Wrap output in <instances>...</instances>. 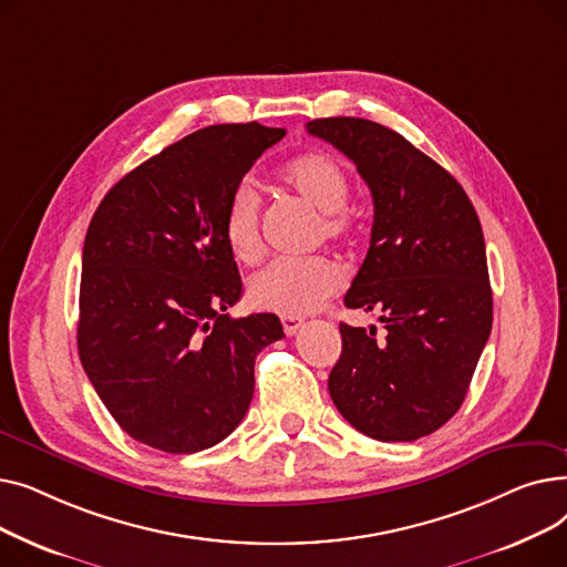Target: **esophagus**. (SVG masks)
<instances>
[{"instance_id": "obj_1", "label": "esophagus", "mask_w": 567, "mask_h": 567, "mask_svg": "<svg viewBox=\"0 0 567 567\" xmlns=\"http://www.w3.org/2000/svg\"><path fill=\"white\" fill-rule=\"evenodd\" d=\"M301 326H303V319H299V317H289V315L282 317V329H285L287 336H296V333H299Z\"/></svg>"}]
</instances>
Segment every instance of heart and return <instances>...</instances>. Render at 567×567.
<instances>
[{
  "label": "heart",
  "instance_id": "obj_1",
  "mask_svg": "<svg viewBox=\"0 0 567 567\" xmlns=\"http://www.w3.org/2000/svg\"><path fill=\"white\" fill-rule=\"evenodd\" d=\"M280 182L321 212L319 234L342 241L355 231L349 214V176L344 167L321 152H306L280 167ZM223 238L238 261H255L259 241V197L248 186H236L223 214ZM344 285L340 264L326 257L276 259L248 282V299L255 308L278 315H308Z\"/></svg>",
  "mask_w": 567,
  "mask_h": 567
}]
</instances>
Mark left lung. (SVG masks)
Wrapping results in <instances>:
<instances>
[{
	"label": "left lung",
	"mask_w": 567,
	"mask_h": 567,
	"mask_svg": "<svg viewBox=\"0 0 567 567\" xmlns=\"http://www.w3.org/2000/svg\"><path fill=\"white\" fill-rule=\"evenodd\" d=\"M374 202L370 250L347 308L381 312L383 338L340 323L329 393L377 441H415L462 406L492 331V287L478 214L453 174L400 133L355 116L315 118Z\"/></svg>",
	"instance_id": "left-lung-1"
}]
</instances>
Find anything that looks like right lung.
I'll return each mask as SVG.
<instances>
[{
  "label": "right lung",
  "mask_w": 567,
  "mask_h": 567,
  "mask_svg": "<svg viewBox=\"0 0 567 567\" xmlns=\"http://www.w3.org/2000/svg\"><path fill=\"white\" fill-rule=\"evenodd\" d=\"M285 128L220 124L114 184L82 250L78 351L112 419L172 455L220 443L244 421L276 315L234 319L241 276L223 238L229 195Z\"/></svg>",
  "instance_id": "right-lung-1"
}]
</instances>
